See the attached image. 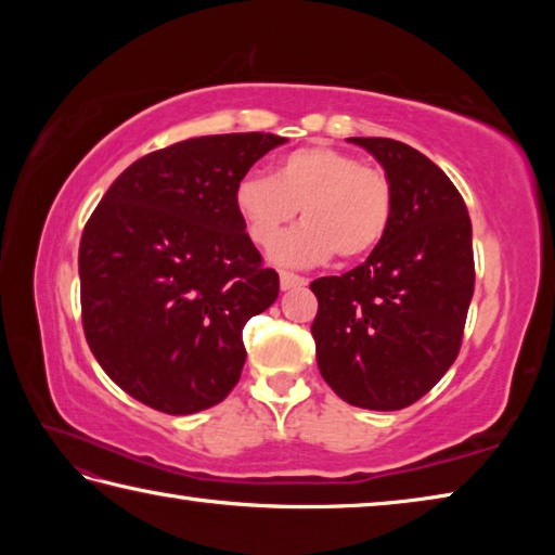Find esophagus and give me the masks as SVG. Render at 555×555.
<instances>
[{
	"instance_id": "obj_1",
	"label": "esophagus",
	"mask_w": 555,
	"mask_h": 555,
	"mask_svg": "<svg viewBox=\"0 0 555 555\" xmlns=\"http://www.w3.org/2000/svg\"><path fill=\"white\" fill-rule=\"evenodd\" d=\"M306 284H308V281L304 276L291 274V271H281V288H284V291L300 288V286H306Z\"/></svg>"
}]
</instances>
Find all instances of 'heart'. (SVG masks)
I'll return each mask as SVG.
<instances>
[{
	"label": "heart",
	"mask_w": 555,
	"mask_h": 555,
	"mask_svg": "<svg viewBox=\"0 0 555 555\" xmlns=\"http://www.w3.org/2000/svg\"><path fill=\"white\" fill-rule=\"evenodd\" d=\"M234 205L259 247H271L300 208V224L274 247L281 264L308 267L335 255L360 259L389 230L393 193L387 173L340 149L315 144L284 156L274 176H247Z\"/></svg>",
	"instance_id": "obj_1"
}]
</instances>
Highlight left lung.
Wrapping results in <instances>:
<instances>
[{"label":"left lung","mask_w":555,"mask_h":555,"mask_svg":"<svg viewBox=\"0 0 555 555\" xmlns=\"http://www.w3.org/2000/svg\"><path fill=\"white\" fill-rule=\"evenodd\" d=\"M347 142L382 164L393 208L367 261L311 284L318 370L352 406L397 411L434 389L460 352L475 291L473 222L428 156L382 137Z\"/></svg>","instance_id":"1"}]
</instances>
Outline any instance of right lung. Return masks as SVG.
<instances>
[{"instance_id":"add662e5","label":"right lung","mask_w":555,"mask_h":555,"mask_svg":"<svg viewBox=\"0 0 555 555\" xmlns=\"http://www.w3.org/2000/svg\"><path fill=\"white\" fill-rule=\"evenodd\" d=\"M276 134H212L158 149L102 195L80 240L82 331L100 367L156 411L220 403L247 360L242 327L279 274L244 232L234 191Z\"/></svg>"}]
</instances>
